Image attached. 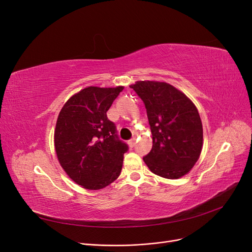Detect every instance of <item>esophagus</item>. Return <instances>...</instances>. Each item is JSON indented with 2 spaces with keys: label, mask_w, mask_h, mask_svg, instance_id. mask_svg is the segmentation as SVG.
Returning <instances> with one entry per match:
<instances>
[{
  "label": "esophagus",
  "mask_w": 252,
  "mask_h": 252,
  "mask_svg": "<svg viewBox=\"0 0 252 252\" xmlns=\"http://www.w3.org/2000/svg\"><path fill=\"white\" fill-rule=\"evenodd\" d=\"M128 145H129V147H130V148H133L134 145H135V139L133 138L131 140H129L128 141Z\"/></svg>",
  "instance_id": "esophagus-1"
}]
</instances>
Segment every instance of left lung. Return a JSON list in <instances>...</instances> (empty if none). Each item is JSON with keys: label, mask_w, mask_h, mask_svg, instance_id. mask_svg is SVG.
<instances>
[{"label": "left lung", "mask_w": 252, "mask_h": 252, "mask_svg": "<svg viewBox=\"0 0 252 252\" xmlns=\"http://www.w3.org/2000/svg\"><path fill=\"white\" fill-rule=\"evenodd\" d=\"M143 101L152 134V148L143 158L151 172L179 179L200 158L203 126L189 98L168 83L142 81L130 86Z\"/></svg>", "instance_id": "obj_1"}]
</instances>
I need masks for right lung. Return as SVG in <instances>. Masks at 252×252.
<instances>
[{
  "label": "right lung",
  "instance_id": "obj_1",
  "mask_svg": "<svg viewBox=\"0 0 252 252\" xmlns=\"http://www.w3.org/2000/svg\"><path fill=\"white\" fill-rule=\"evenodd\" d=\"M124 87L84 88L68 100L58 117L56 152L72 181L97 190L117 180L128 145L119 139L107 111Z\"/></svg>",
  "mask_w": 252,
  "mask_h": 252
}]
</instances>
